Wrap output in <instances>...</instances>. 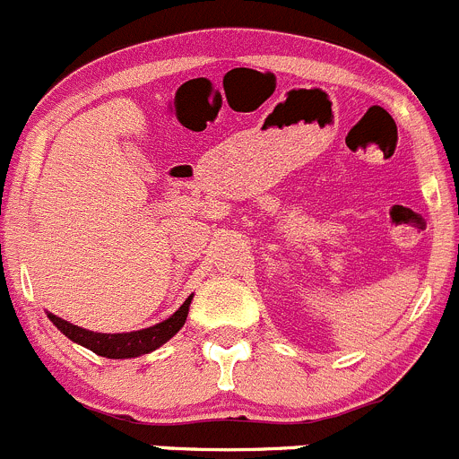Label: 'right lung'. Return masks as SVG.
<instances>
[{"mask_svg":"<svg viewBox=\"0 0 459 459\" xmlns=\"http://www.w3.org/2000/svg\"><path fill=\"white\" fill-rule=\"evenodd\" d=\"M192 297L185 299L183 306H180L169 319L160 321V324L152 325V328L135 330V333H117V334L93 333V330H86V328H80V325L69 324V321L60 319V316L51 315V312H48V319H51L53 324H56V328L60 330L62 334H66L71 342L89 348V351L95 352V355L107 357V359H131V357H140V355H147V352H153L156 348H160L162 343L169 342V339L183 328L185 321H187Z\"/></svg>","mask_w":459,"mask_h":459,"instance_id":"obj_1","label":"right lung"}]
</instances>
